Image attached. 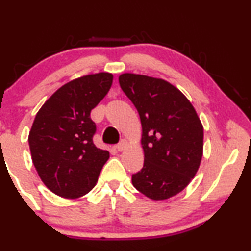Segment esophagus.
<instances>
[{"instance_id":"obj_1","label":"esophagus","mask_w":251,"mask_h":251,"mask_svg":"<svg viewBox=\"0 0 251 251\" xmlns=\"http://www.w3.org/2000/svg\"><path fill=\"white\" fill-rule=\"evenodd\" d=\"M126 146H128V142L123 139L118 144V145H116V149H118V151H120V152H122V151H125L126 149Z\"/></svg>"}]
</instances>
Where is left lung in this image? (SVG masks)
I'll use <instances>...</instances> for the list:
<instances>
[{
    "instance_id": "left-lung-1",
    "label": "left lung",
    "mask_w": 251,
    "mask_h": 251,
    "mask_svg": "<svg viewBox=\"0 0 251 251\" xmlns=\"http://www.w3.org/2000/svg\"><path fill=\"white\" fill-rule=\"evenodd\" d=\"M119 83L142 122L144 167L132 175V185L152 200L173 198L191 183L200 167V118L183 92L163 78L123 73Z\"/></svg>"
}]
</instances>
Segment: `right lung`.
<instances>
[{"label":"right lung","instance_id":"add662e5","mask_svg":"<svg viewBox=\"0 0 251 251\" xmlns=\"http://www.w3.org/2000/svg\"><path fill=\"white\" fill-rule=\"evenodd\" d=\"M113 74L77 77L60 87L34 119L28 143L43 184L65 199H77L95 187L109 152L95 146L91 109L107 95Z\"/></svg>","mask_w":251,"mask_h":251}]
</instances>
